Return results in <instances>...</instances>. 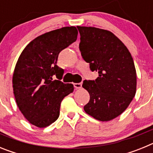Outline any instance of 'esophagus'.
<instances>
[{"mask_svg":"<svg viewBox=\"0 0 153 153\" xmlns=\"http://www.w3.org/2000/svg\"><path fill=\"white\" fill-rule=\"evenodd\" d=\"M74 86L75 88L77 90V89L82 88V83H74Z\"/></svg>","mask_w":153,"mask_h":153,"instance_id":"esophagus-1","label":"esophagus"}]
</instances>
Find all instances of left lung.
Returning <instances> with one entry per match:
<instances>
[{"mask_svg":"<svg viewBox=\"0 0 153 153\" xmlns=\"http://www.w3.org/2000/svg\"><path fill=\"white\" fill-rule=\"evenodd\" d=\"M79 48L96 80L82 85L90 94L84 111L100 121H110L123 113L136 92V71L130 52L111 31L93 27H77Z\"/></svg>","mask_w":153,"mask_h":153,"instance_id":"obj_1","label":"left lung"}]
</instances>
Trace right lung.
Masks as SVG:
<instances>
[{
    "mask_svg": "<svg viewBox=\"0 0 153 153\" xmlns=\"http://www.w3.org/2000/svg\"><path fill=\"white\" fill-rule=\"evenodd\" d=\"M75 27H64L44 33L30 41L21 53L13 74V90L19 109L30 123L45 128L60 116L61 101L73 93L74 85L61 79L58 55L76 41Z\"/></svg>",
    "mask_w": 153,
    "mask_h": 153,
    "instance_id": "add662e5",
    "label": "right lung"
}]
</instances>
